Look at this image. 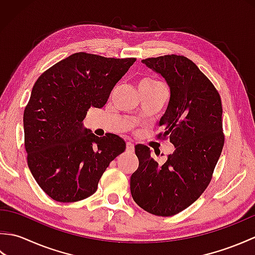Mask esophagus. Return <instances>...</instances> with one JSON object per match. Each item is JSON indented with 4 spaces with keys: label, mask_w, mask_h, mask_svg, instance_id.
<instances>
[{
    "label": "esophagus",
    "mask_w": 255,
    "mask_h": 255,
    "mask_svg": "<svg viewBox=\"0 0 255 255\" xmlns=\"http://www.w3.org/2000/svg\"><path fill=\"white\" fill-rule=\"evenodd\" d=\"M126 151H127V152H130V153H132L133 151H134V145H133V143L131 141H128L127 142V144H126Z\"/></svg>",
    "instance_id": "esophagus-1"
}]
</instances>
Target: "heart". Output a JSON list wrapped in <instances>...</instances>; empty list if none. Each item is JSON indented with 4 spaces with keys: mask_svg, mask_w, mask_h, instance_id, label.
Wrapping results in <instances>:
<instances>
[{
    "mask_svg": "<svg viewBox=\"0 0 255 255\" xmlns=\"http://www.w3.org/2000/svg\"><path fill=\"white\" fill-rule=\"evenodd\" d=\"M163 84L160 82L159 80L154 78H147L143 79L139 84V90L140 89H155V88H163Z\"/></svg>",
    "mask_w": 255,
    "mask_h": 255,
    "instance_id": "obj_1",
    "label": "heart"
}]
</instances>
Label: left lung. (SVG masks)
I'll list each match as a JSON object with an SVG mask.
<instances>
[{
    "label": "left lung",
    "mask_w": 255,
    "mask_h": 255,
    "mask_svg": "<svg viewBox=\"0 0 255 255\" xmlns=\"http://www.w3.org/2000/svg\"><path fill=\"white\" fill-rule=\"evenodd\" d=\"M142 63L170 86L158 139L169 138L175 150L159 164L150 148L137 144L139 166L130 177V192L145 211L169 217L191 206L209 185L225 143L223 106L214 84L188 58L166 55Z\"/></svg>",
    "instance_id": "obj_1"
}]
</instances>
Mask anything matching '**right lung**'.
Wrapping results in <instances>:
<instances>
[{
	"instance_id": "obj_1",
	"label": "right lung",
	"mask_w": 255,
	"mask_h": 255,
	"mask_svg": "<svg viewBox=\"0 0 255 255\" xmlns=\"http://www.w3.org/2000/svg\"><path fill=\"white\" fill-rule=\"evenodd\" d=\"M134 61L77 52L46 70L32 86L23 118L27 164L53 200L90 197L107 166L126 149L117 134L96 137L82 122L91 107L106 104Z\"/></svg>"
}]
</instances>
